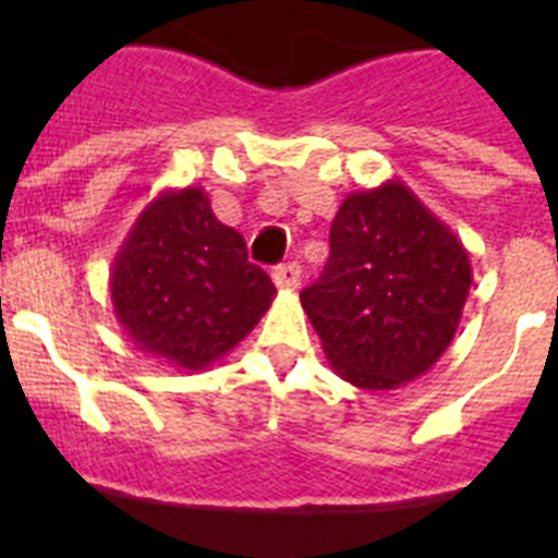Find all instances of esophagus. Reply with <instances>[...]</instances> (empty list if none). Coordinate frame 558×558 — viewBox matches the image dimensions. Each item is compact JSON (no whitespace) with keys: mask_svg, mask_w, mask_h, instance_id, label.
<instances>
[{"mask_svg":"<svg viewBox=\"0 0 558 558\" xmlns=\"http://www.w3.org/2000/svg\"><path fill=\"white\" fill-rule=\"evenodd\" d=\"M274 284L279 290H295L302 284V268L295 263L279 265V268L274 270Z\"/></svg>","mask_w":558,"mask_h":558,"instance_id":"1","label":"esophagus"}]
</instances>
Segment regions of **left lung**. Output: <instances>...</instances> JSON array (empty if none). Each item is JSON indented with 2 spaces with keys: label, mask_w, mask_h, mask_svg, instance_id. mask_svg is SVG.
<instances>
[{
  "label": "left lung",
  "mask_w": 558,
  "mask_h": 558,
  "mask_svg": "<svg viewBox=\"0 0 558 558\" xmlns=\"http://www.w3.org/2000/svg\"><path fill=\"white\" fill-rule=\"evenodd\" d=\"M472 288L470 251L399 179L347 195L302 307L340 379L393 391L430 372Z\"/></svg>",
  "instance_id": "obj_1"
}]
</instances>
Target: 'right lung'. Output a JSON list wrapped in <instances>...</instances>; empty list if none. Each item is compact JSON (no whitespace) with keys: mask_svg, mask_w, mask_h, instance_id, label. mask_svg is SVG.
<instances>
[{"mask_svg":"<svg viewBox=\"0 0 558 558\" xmlns=\"http://www.w3.org/2000/svg\"><path fill=\"white\" fill-rule=\"evenodd\" d=\"M113 315L140 352L184 372L218 363L259 324L276 288L220 223L204 186L161 190L111 263Z\"/></svg>","mask_w":558,"mask_h":558,"instance_id":"obj_1","label":"right lung"}]
</instances>
